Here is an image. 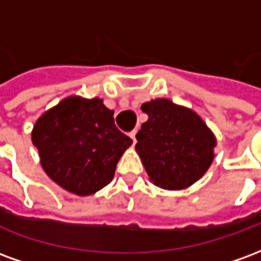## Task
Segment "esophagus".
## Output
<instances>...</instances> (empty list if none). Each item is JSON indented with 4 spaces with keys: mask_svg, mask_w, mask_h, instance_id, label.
Instances as JSON below:
<instances>
[{
    "mask_svg": "<svg viewBox=\"0 0 261 261\" xmlns=\"http://www.w3.org/2000/svg\"><path fill=\"white\" fill-rule=\"evenodd\" d=\"M128 136H130V138H131V140H133V142L136 144V142H137V138H136L137 130H133V131H131V133H130V134H128Z\"/></svg>",
    "mask_w": 261,
    "mask_h": 261,
    "instance_id": "1",
    "label": "esophagus"
}]
</instances>
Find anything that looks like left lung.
<instances>
[{
	"label": "left lung",
	"mask_w": 261,
	"mask_h": 261,
	"mask_svg": "<svg viewBox=\"0 0 261 261\" xmlns=\"http://www.w3.org/2000/svg\"><path fill=\"white\" fill-rule=\"evenodd\" d=\"M148 120L137 134L136 149L149 179L162 189H186L214 159L215 137L194 112L168 99L144 103Z\"/></svg>",
	"instance_id": "left-lung-1"
}]
</instances>
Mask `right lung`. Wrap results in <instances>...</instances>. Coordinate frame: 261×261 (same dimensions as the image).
<instances>
[{
	"mask_svg": "<svg viewBox=\"0 0 261 261\" xmlns=\"http://www.w3.org/2000/svg\"><path fill=\"white\" fill-rule=\"evenodd\" d=\"M100 99L67 97L37 120L32 131L44 172L78 196L112 181L116 165L133 140L114 124Z\"/></svg>",
	"mask_w": 261,
	"mask_h": 261,
	"instance_id": "add662e5",
	"label": "right lung"
}]
</instances>
